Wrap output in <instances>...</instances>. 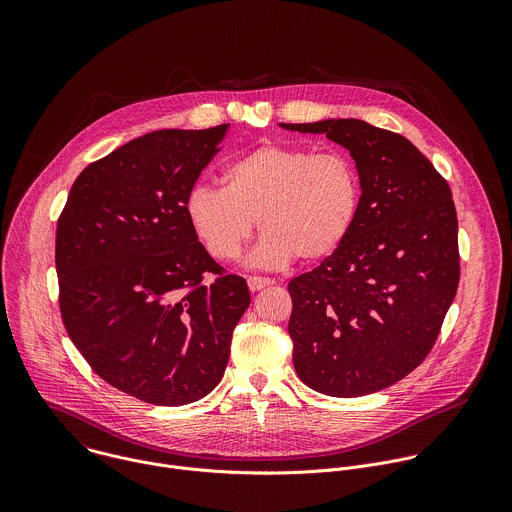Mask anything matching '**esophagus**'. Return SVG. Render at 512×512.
Masks as SVG:
<instances>
[{
  "label": "esophagus",
  "instance_id": "obj_1",
  "mask_svg": "<svg viewBox=\"0 0 512 512\" xmlns=\"http://www.w3.org/2000/svg\"><path fill=\"white\" fill-rule=\"evenodd\" d=\"M247 285H249V289L253 291H261V289H265V287H269V285H273V279H269V277H257V275H253V277H247Z\"/></svg>",
  "mask_w": 512,
  "mask_h": 512
}]
</instances>
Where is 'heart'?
Returning a JSON list of instances; mask_svg holds the SVG:
<instances>
[{"instance_id": "heart-1", "label": "heart", "mask_w": 512, "mask_h": 512, "mask_svg": "<svg viewBox=\"0 0 512 512\" xmlns=\"http://www.w3.org/2000/svg\"><path fill=\"white\" fill-rule=\"evenodd\" d=\"M360 184L352 162L336 152L259 145L223 170V188L194 186L184 200L190 231L216 261H233L251 239L257 267H285L330 257L348 237Z\"/></svg>"}]
</instances>
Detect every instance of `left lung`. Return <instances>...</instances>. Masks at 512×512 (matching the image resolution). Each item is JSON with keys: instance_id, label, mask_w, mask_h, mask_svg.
Returning <instances> with one entry per match:
<instances>
[{"instance_id": "left-lung-1", "label": "left lung", "mask_w": 512, "mask_h": 512, "mask_svg": "<svg viewBox=\"0 0 512 512\" xmlns=\"http://www.w3.org/2000/svg\"><path fill=\"white\" fill-rule=\"evenodd\" d=\"M279 127L342 145L360 184L344 243L287 285L296 373L330 397L377 393L419 367L456 298L452 190L407 137L362 119Z\"/></svg>"}]
</instances>
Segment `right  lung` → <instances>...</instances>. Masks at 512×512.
Instances as JSON below:
<instances>
[{
	"instance_id": "1",
	"label": "right lung",
	"mask_w": 512,
	"mask_h": 512,
	"mask_svg": "<svg viewBox=\"0 0 512 512\" xmlns=\"http://www.w3.org/2000/svg\"><path fill=\"white\" fill-rule=\"evenodd\" d=\"M229 127L127 141L79 174L58 218L64 328L103 381L145 403H194L221 383L251 304L245 279L223 275L184 214ZM204 272L219 277L206 286Z\"/></svg>"
}]
</instances>
